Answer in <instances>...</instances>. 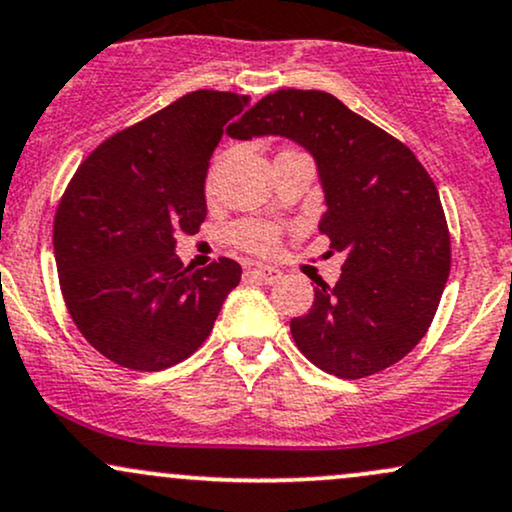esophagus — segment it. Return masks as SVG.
<instances>
[{
	"instance_id": "1",
	"label": "esophagus",
	"mask_w": 512,
	"mask_h": 512,
	"mask_svg": "<svg viewBox=\"0 0 512 512\" xmlns=\"http://www.w3.org/2000/svg\"><path fill=\"white\" fill-rule=\"evenodd\" d=\"M249 275H254V278H258L261 282H278L282 278V270L275 268V266H254L249 268Z\"/></svg>"
}]
</instances>
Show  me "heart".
Wrapping results in <instances>:
<instances>
[{"instance_id": "b5f03b06", "label": "heart", "mask_w": 512, "mask_h": 512, "mask_svg": "<svg viewBox=\"0 0 512 512\" xmlns=\"http://www.w3.org/2000/svg\"><path fill=\"white\" fill-rule=\"evenodd\" d=\"M234 239L251 251H273L278 244V230L268 222H239L234 225Z\"/></svg>"}]
</instances>
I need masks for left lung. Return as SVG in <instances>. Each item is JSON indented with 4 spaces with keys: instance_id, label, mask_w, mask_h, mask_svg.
Returning <instances> with one entry per match:
<instances>
[{
    "instance_id": "8db88e82",
    "label": "left lung",
    "mask_w": 512,
    "mask_h": 512,
    "mask_svg": "<svg viewBox=\"0 0 512 512\" xmlns=\"http://www.w3.org/2000/svg\"><path fill=\"white\" fill-rule=\"evenodd\" d=\"M230 136L290 138L316 160L326 198L318 230L345 263L333 287L316 282L309 314L290 321L304 357L340 378L400 362L429 330L450 273L446 215L422 162L323 90H275Z\"/></svg>"
}]
</instances>
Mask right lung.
Here are the masks:
<instances>
[{
    "label": "right lung",
    "mask_w": 512,
    "mask_h": 512,
    "mask_svg": "<svg viewBox=\"0 0 512 512\" xmlns=\"http://www.w3.org/2000/svg\"><path fill=\"white\" fill-rule=\"evenodd\" d=\"M246 105V95L194 90L107 138L66 186L54 218L66 309L119 366L160 371L194 354L239 285L232 258L184 266L174 234L206 220L210 155Z\"/></svg>",
    "instance_id": "add662e5"
}]
</instances>
